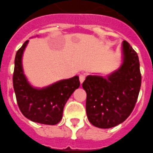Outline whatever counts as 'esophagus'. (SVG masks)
Listing matches in <instances>:
<instances>
[{
    "mask_svg": "<svg viewBox=\"0 0 153 153\" xmlns=\"http://www.w3.org/2000/svg\"><path fill=\"white\" fill-rule=\"evenodd\" d=\"M85 79V75H80V76H79V80H80L81 84H82V82H84Z\"/></svg>",
    "mask_w": 153,
    "mask_h": 153,
    "instance_id": "1",
    "label": "esophagus"
}]
</instances>
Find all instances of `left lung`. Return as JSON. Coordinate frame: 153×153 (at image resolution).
I'll return each instance as SVG.
<instances>
[{
	"label": "left lung",
	"instance_id": "1",
	"mask_svg": "<svg viewBox=\"0 0 153 153\" xmlns=\"http://www.w3.org/2000/svg\"><path fill=\"white\" fill-rule=\"evenodd\" d=\"M123 63L107 76L89 75L82 83L86 91V113L93 126L112 128L132 113L141 86L137 53L123 41Z\"/></svg>",
	"mask_w": 153,
	"mask_h": 153
}]
</instances>
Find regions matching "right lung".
<instances>
[{"label":"right lung","instance_id":"1","mask_svg":"<svg viewBox=\"0 0 153 153\" xmlns=\"http://www.w3.org/2000/svg\"><path fill=\"white\" fill-rule=\"evenodd\" d=\"M29 40L17 51L14 60L13 85L18 107L29 120L45 125H56L62 119L68 99L80 86L78 75L62 79L46 87L35 88L24 73L22 57Z\"/></svg>","mask_w":153,"mask_h":153}]
</instances>
